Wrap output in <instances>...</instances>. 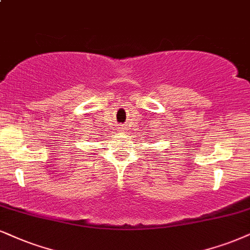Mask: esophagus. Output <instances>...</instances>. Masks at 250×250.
Returning a JSON list of instances; mask_svg holds the SVG:
<instances>
[{"mask_svg": "<svg viewBox=\"0 0 250 250\" xmlns=\"http://www.w3.org/2000/svg\"><path fill=\"white\" fill-rule=\"evenodd\" d=\"M118 130H122V127H118Z\"/></svg>", "mask_w": 250, "mask_h": 250, "instance_id": "1", "label": "esophagus"}]
</instances>
